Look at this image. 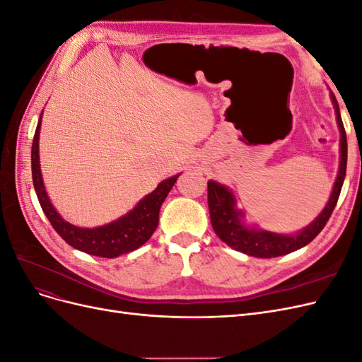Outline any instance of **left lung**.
<instances>
[{
	"instance_id": "8db88e82",
	"label": "left lung",
	"mask_w": 362,
	"mask_h": 362,
	"mask_svg": "<svg viewBox=\"0 0 362 362\" xmlns=\"http://www.w3.org/2000/svg\"><path fill=\"white\" fill-rule=\"evenodd\" d=\"M331 96L337 113L339 133H341V161H339L338 177L335 180L329 202L325 206L322 214L317 217L308 228H305L303 231L294 235H279L267 231H258V229H249L240 222L242 213L237 211L234 208L233 193L226 187H223V185H218L217 182L210 181L208 182V208H210L211 225L217 237L221 238L222 242H225L229 247L257 258L281 257L311 243L325 228L327 221H329V217L337 205V201L339 198V192H341L343 187L347 166L346 129L343 125L341 115H339L337 98L334 93Z\"/></svg>"
}]
</instances>
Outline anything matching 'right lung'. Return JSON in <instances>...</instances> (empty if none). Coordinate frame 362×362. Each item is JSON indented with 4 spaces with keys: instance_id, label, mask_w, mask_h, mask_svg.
I'll list each match as a JSON object with an SVG mask.
<instances>
[{
    "instance_id": "obj_1",
    "label": "right lung",
    "mask_w": 362,
    "mask_h": 362,
    "mask_svg": "<svg viewBox=\"0 0 362 362\" xmlns=\"http://www.w3.org/2000/svg\"><path fill=\"white\" fill-rule=\"evenodd\" d=\"M40 119L37 122L31 146L33 185H35V190L43 213H45L49 223L56 229L57 234L72 247L86 252V254L89 255H96L103 258H116L119 255L127 254V252L139 249L141 245H145L157 229L160 206L164 202V199H166V196L173 187V184L177 182V178L180 175L160 182L157 185V189L149 193L145 199H141L133 211H129L127 216L117 218L116 222L93 229L74 226L68 222H64L59 216V213L54 210V206L51 205L47 196L45 187H43L39 166Z\"/></svg>"
}]
</instances>
